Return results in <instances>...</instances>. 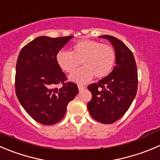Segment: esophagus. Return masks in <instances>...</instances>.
Segmentation results:
<instances>
[{"label":"esophagus","instance_id":"1","mask_svg":"<svg viewBox=\"0 0 160 160\" xmlns=\"http://www.w3.org/2000/svg\"><path fill=\"white\" fill-rule=\"evenodd\" d=\"M85 88H86V87L85 86H83V85H80V84L78 85V89L80 91H83V90H84Z\"/></svg>","mask_w":160,"mask_h":160}]
</instances>
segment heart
<instances>
[{
  "instance_id": "1",
  "label": "heart",
  "mask_w": 160,
  "mask_h": 160,
  "mask_svg": "<svg viewBox=\"0 0 160 160\" xmlns=\"http://www.w3.org/2000/svg\"><path fill=\"white\" fill-rule=\"evenodd\" d=\"M116 53L108 44L92 40H82L72 46L70 52L61 50L56 54L58 66L68 73L73 72L80 62L83 67L70 76L72 81L87 83L96 78L107 77L113 69Z\"/></svg>"
}]
</instances>
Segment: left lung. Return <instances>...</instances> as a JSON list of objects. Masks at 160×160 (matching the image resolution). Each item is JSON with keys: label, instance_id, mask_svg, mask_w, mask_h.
<instances>
[{"label": "left lung", "instance_id": "1", "mask_svg": "<svg viewBox=\"0 0 160 160\" xmlns=\"http://www.w3.org/2000/svg\"><path fill=\"white\" fill-rule=\"evenodd\" d=\"M107 39L116 53V66L105 78L88 86L92 98L88 103L91 116L98 122L109 124L117 121L128 110L138 90V69L132 52L124 43L109 35Z\"/></svg>", "mask_w": 160, "mask_h": 160}]
</instances>
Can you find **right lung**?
Here are the masks:
<instances>
[{"label":"right lung","instance_id":"1","mask_svg":"<svg viewBox=\"0 0 160 160\" xmlns=\"http://www.w3.org/2000/svg\"><path fill=\"white\" fill-rule=\"evenodd\" d=\"M73 36H41L22 48L15 74V92L26 112L43 125H53L64 117L69 102L78 94L76 83L67 82L56 62V54ZM62 83L63 87L54 86Z\"/></svg>","mask_w":160,"mask_h":160}]
</instances>
